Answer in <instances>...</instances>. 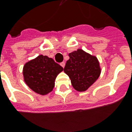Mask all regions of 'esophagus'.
I'll return each instance as SVG.
<instances>
[{"instance_id": "esophagus-1", "label": "esophagus", "mask_w": 132, "mask_h": 132, "mask_svg": "<svg viewBox=\"0 0 132 132\" xmlns=\"http://www.w3.org/2000/svg\"><path fill=\"white\" fill-rule=\"evenodd\" d=\"M60 65L61 66H62V67H63V68H64V66H65V62H61V63H60Z\"/></svg>"}]
</instances>
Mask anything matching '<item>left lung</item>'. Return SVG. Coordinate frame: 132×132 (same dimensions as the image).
<instances>
[{
    "label": "left lung",
    "mask_w": 132,
    "mask_h": 132,
    "mask_svg": "<svg viewBox=\"0 0 132 132\" xmlns=\"http://www.w3.org/2000/svg\"><path fill=\"white\" fill-rule=\"evenodd\" d=\"M69 56L63 71L69 76L75 90L86 91L100 75L99 61L96 56L80 49L70 53Z\"/></svg>",
    "instance_id": "1"
}]
</instances>
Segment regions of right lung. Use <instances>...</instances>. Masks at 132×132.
I'll list each match as a JSON object with an SVG mask.
<instances>
[{
  "label": "right lung",
  "instance_id": "obj_1",
  "mask_svg": "<svg viewBox=\"0 0 132 132\" xmlns=\"http://www.w3.org/2000/svg\"><path fill=\"white\" fill-rule=\"evenodd\" d=\"M63 69L52 58L39 55L23 66L24 81L36 93L44 95L52 91L55 80Z\"/></svg>",
  "mask_w": 132,
  "mask_h": 132
}]
</instances>
